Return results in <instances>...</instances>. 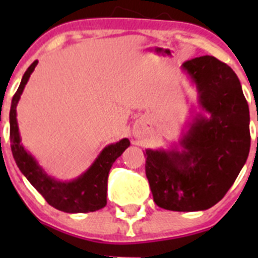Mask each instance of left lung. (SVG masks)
Instances as JSON below:
<instances>
[{"label": "left lung", "instance_id": "left-lung-1", "mask_svg": "<svg viewBox=\"0 0 258 258\" xmlns=\"http://www.w3.org/2000/svg\"><path fill=\"white\" fill-rule=\"evenodd\" d=\"M182 68L209 116L195 118L181 152L146 150V175L160 208L206 211L226 195L247 161L249 108L235 72L214 56L191 59Z\"/></svg>", "mask_w": 258, "mask_h": 258}]
</instances>
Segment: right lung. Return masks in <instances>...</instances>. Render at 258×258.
I'll return each instance as SVG.
<instances>
[{
  "label": "right lung",
  "instance_id": "right-lung-1",
  "mask_svg": "<svg viewBox=\"0 0 258 258\" xmlns=\"http://www.w3.org/2000/svg\"><path fill=\"white\" fill-rule=\"evenodd\" d=\"M38 61L35 60L23 75L22 83L14 94L10 108V142L14 160L20 172L50 206L67 213H88L103 208L107 204V181L112 164L129 147L127 138L108 145L102 150L99 156L79 178L61 182L51 178L42 170L35 157L24 150L20 143L19 127L17 121V104L20 99L29 76L35 71Z\"/></svg>",
  "mask_w": 258,
  "mask_h": 258
}]
</instances>
